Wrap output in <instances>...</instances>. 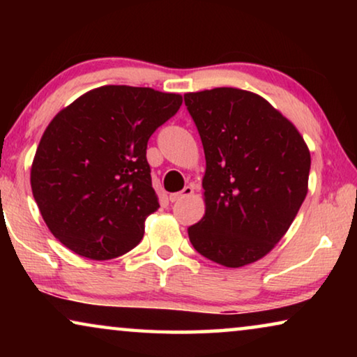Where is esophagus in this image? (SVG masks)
<instances>
[{
    "label": "esophagus",
    "instance_id": "esophagus-1",
    "mask_svg": "<svg viewBox=\"0 0 357 357\" xmlns=\"http://www.w3.org/2000/svg\"><path fill=\"white\" fill-rule=\"evenodd\" d=\"M193 195V187H185L182 192H177V193H170V197H169V199L172 203H175V202H180V199H183V198H187V197H192Z\"/></svg>",
    "mask_w": 357,
    "mask_h": 357
}]
</instances>
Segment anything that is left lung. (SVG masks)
<instances>
[{
	"mask_svg": "<svg viewBox=\"0 0 357 357\" xmlns=\"http://www.w3.org/2000/svg\"><path fill=\"white\" fill-rule=\"evenodd\" d=\"M202 138L204 216L188 227L195 250L227 268L268 255L309 192L310 151L291 120L255 92H187Z\"/></svg>",
	"mask_w": 357,
	"mask_h": 357,
	"instance_id": "left-lung-1",
	"label": "left lung"
}]
</instances>
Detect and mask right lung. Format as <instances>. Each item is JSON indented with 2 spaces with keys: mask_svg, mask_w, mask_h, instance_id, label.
I'll return each instance as SVG.
<instances>
[{
  "mask_svg": "<svg viewBox=\"0 0 357 357\" xmlns=\"http://www.w3.org/2000/svg\"><path fill=\"white\" fill-rule=\"evenodd\" d=\"M180 105L174 92L100 86L53 116L33 155L31 187L63 245L99 261L138 245L146 218L159 208L148 139Z\"/></svg>",
  "mask_w": 357,
  "mask_h": 357,
  "instance_id": "right-lung-1",
  "label": "right lung"
}]
</instances>
